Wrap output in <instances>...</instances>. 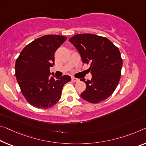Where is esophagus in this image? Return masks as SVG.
Instances as JSON below:
<instances>
[{
  "instance_id": "34e87169",
  "label": "esophagus",
  "mask_w": 146,
  "mask_h": 146,
  "mask_svg": "<svg viewBox=\"0 0 146 146\" xmlns=\"http://www.w3.org/2000/svg\"><path fill=\"white\" fill-rule=\"evenodd\" d=\"M71 80H72L73 82H78V80H79V79H78V78H75V77H72V78H71Z\"/></svg>"
}]
</instances>
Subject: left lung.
Segmentation results:
<instances>
[{"label":"left lung","mask_w":146,"mask_h":146,"mask_svg":"<svg viewBox=\"0 0 146 146\" xmlns=\"http://www.w3.org/2000/svg\"><path fill=\"white\" fill-rule=\"evenodd\" d=\"M69 41L79 52L82 62L90 64L92 80H85V91L81 98L92 103H98L112 94L118 84L122 59L118 48L108 39L92 34H80Z\"/></svg>","instance_id":"8db88e82"}]
</instances>
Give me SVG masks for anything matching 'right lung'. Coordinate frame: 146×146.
<instances>
[{
  "mask_svg": "<svg viewBox=\"0 0 146 146\" xmlns=\"http://www.w3.org/2000/svg\"><path fill=\"white\" fill-rule=\"evenodd\" d=\"M65 36L45 35L32 41L20 53L15 62V77L23 96L32 106L47 108L60 100L69 75L50 77L54 53L66 40Z\"/></svg>",
  "mask_w": 146,
  "mask_h": 146,
  "instance_id": "1",
  "label": "right lung"
}]
</instances>
